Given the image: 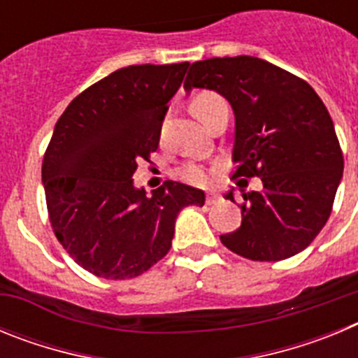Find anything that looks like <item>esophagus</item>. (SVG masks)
<instances>
[{"mask_svg": "<svg viewBox=\"0 0 358 358\" xmlns=\"http://www.w3.org/2000/svg\"><path fill=\"white\" fill-rule=\"evenodd\" d=\"M220 202V197H218L217 194H213V192H210V194L206 195V204L208 206H213V204H218Z\"/></svg>", "mask_w": 358, "mask_h": 358, "instance_id": "obj_1", "label": "esophagus"}]
</instances>
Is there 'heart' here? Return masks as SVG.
Wrapping results in <instances>:
<instances>
[{
    "instance_id": "1",
    "label": "heart",
    "mask_w": 358,
    "mask_h": 358,
    "mask_svg": "<svg viewBox=\"0 0 358 358\" xmlns=\"http://www.w3.org/2000/svg\"><path fill=\"white\" fill-rule=\"evenodd\" d=\"M222 103H226L224 102V98L218 93H215V91H201V93L195 94L194 100H192V110H194V115L206 125L211 113H213L218 106H222ZM163 132L164 123L161 125V134H163ZM181 177L185 181L192 182V185H206L208 182V172L204 169H201V166H197V164H186V166H182Z\"/></svg>"
}]
</instances>
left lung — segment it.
Listing matches in <instances>:
<instances>
[{
  "mask_svg": "<svg viewBox=\"0 0 358 358\" xmlns=\"http://www.w3.org/2000/svg\"><path fill=\"white\" fill-rule=\"evenodd\" d=\"M206 87L235 110L236 177H260L242 194V226L220 235L229 251L255 262L297 255L331 213L344 157L327 106L312 85L258 57H215L192 64L185 90ZM240 182V181H238ZM233 199V192L226 195Z\"/></svg>",
  "mask_w": 358,
  "mask_h": 358,
  "instance_id": "1",
  "label": "left lung"
}]
</instances>
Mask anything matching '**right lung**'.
I'll return each mask as SVG.
<instances>
[{"label":"right lung","mask_w":358,"mask_h":358,"mask_svg":"<svg viewBox=\"0 0 358 358\" xmlns=\"http://www.w3.org/2000/svg\"><path fill=\"white\" fill-rule=\"evenodd\" d=\"M188 62L110 73L66 107L43 159L52 229L73 260L106 280L143 274L172 248L176 217L204 192L164 181L152 197L132 182L157 150L169 100Z\"/></svg>","instance_id":"add662e5"}]
</instances>
